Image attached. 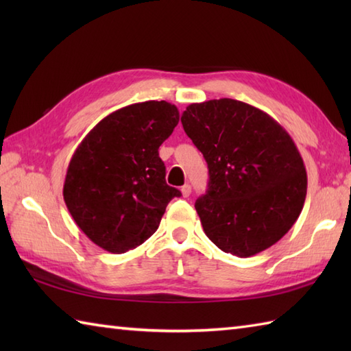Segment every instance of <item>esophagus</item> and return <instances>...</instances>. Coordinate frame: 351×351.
Listing matches in <instances>:
<instances>
[{"label": "esophagus", "instance_id": "esophagus-1", "mask_svg": "<svg viewBox=\"0 0 351 351\" xmlns=\"http://www.w3.org/2000/svg\"><path fill=\"white\" fill-rule=\"evenodd\" d=\"M181 193H182L184 197H189V196L191 195V185H189V184L182 185V187H181Z\"/></svg>", "mask_w": 351, "mask_h": 351}]
</instances>
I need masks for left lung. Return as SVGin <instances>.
Instances as JSON below:
<instances>
[{"instance_id":"8db88e82","label":"left lung","mask_w":351,"mask_h":351,"mask_svg":"<svg viewBox=\"0 0 351 351\" xmlns=\"http://www.w3.org/2000/svg\"><path fill=\"white\" fill-rule=\"evenodd\" d=\"M181 122L208 164V190L195 204L206 237L240 258L278 243L308 189L289 134L263 110L229 98L190 104Z\"/></svg>"}]
</instances>
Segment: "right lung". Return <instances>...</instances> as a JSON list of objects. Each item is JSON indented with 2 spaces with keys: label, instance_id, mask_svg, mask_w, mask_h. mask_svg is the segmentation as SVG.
<instances>
[{
  "label": "right lung",
  "instance_id": "add662e5",
  "mask_svg": "<svg viewBox=\"0 0 351 351\" xmlns=\"http://www.w3.org/2000/svg\"><path fill=\"white\" fill-rule=\"evenodd\" d=\"M180 122L166 101L116 110L73 152L63 185L64 204L78 228L111 253L143 244L181 191L166 182L158 149Z\"/></svg>",
  "mask_w": 351,
  "mask_h": 351
}]
</instances>
